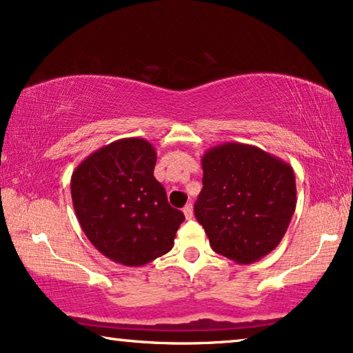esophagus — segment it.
I'll return each instance as SVG.
<instances>
[{"label": "esophagus", "instance_id": "obj_1", "mask_svg": "<svg viewBox=\"0 0 353 353\" xmlns=\"http://www.w3.org/2000/svg\"><path fill=\"white\" fill-rule=\"evenodd\" d=\"M183 214H185V219L186 220H191L192 216H194V212H192V205L191 204L185 205V209H183Z\"/></svg>", "mask_w": 353, "mask_h": 353}]
</instances>
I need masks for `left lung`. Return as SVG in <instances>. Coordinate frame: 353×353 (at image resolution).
I'll return each mask as SVG.
<instances>
[{
    "instance_id": "left-lung-1",
    "label": "left lung",
    "mask_w": 353,
    "mask_h": 353,
    "mask_svg": "<svg viewBox=\"0 0 353 353\" xmlns=\"http://www.w3.org/2000/svg\"><path fill=\"white\" fill-rule=\"evenodd\" d=\"M201 162L204 186L194 215L212 249L243 265L272 252L296 210L292 167L243 143L216 144Z\"/></svg>"
}]
</instances>
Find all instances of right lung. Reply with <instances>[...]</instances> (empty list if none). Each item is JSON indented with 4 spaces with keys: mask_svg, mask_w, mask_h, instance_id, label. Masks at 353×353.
<instances>
[{
    "mask_svg": "<svg viewBox=\"0 0 353 353\" xmlns=\"http://www.w3.org/2000/svg\"><path fill=\"white\" fill-rule=\"evenodd\" d=\"M156 149L123 138L90 154L72 173L79 223L101 254L125 267H143L170 252L185 220L154 178Z\"/></svg>",
    "mask_w": 353,
    "mask_h": 353,
    "instance_id": "obj_1",
    "label": "right lung"
}]
</instances>
